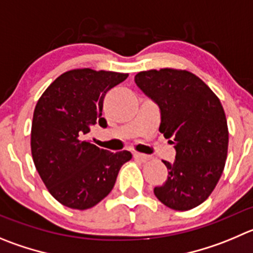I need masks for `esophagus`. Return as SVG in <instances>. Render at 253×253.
Listing matches in <instances>:
<instances>
[{"label": "esophagus", "instance_id": "obj_1", "mask_svg": "<svg viewBox=\"0 0 253 253\" xmlns=\"http://www.w3.org/2000/svg\"><path fill=\"white\" fill-rule=\"evenodd\" d=\"M133 159L138 160V161H141V162H146V161H148L151 157H150V156H147V155H143V153L134 152L133 153Z\"/></svg>", "mask_w": 253, "mask_h": 253}]
</instances>
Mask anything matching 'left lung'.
Masks as SVG:
<instances>
[{
  "label": "left lung",
  "mask_w": 253,
  "mask_h": 253,
  "mask_svg": "<svg viewBox=\"0 0 253 253\" xmlns=\"http://www.w3.org/2000/svg\"><path fill=\"white\" fill-rule=\"evenodd\" d=\"M134 82L161 111L160 132L172 138L173 164L164 161L169 176L153 192L176 211L206 201L225 169L228 128L218 97L200 77L186 70L138 72Z\"/></svg>",
  "instance_id": "8db88e82"
}]
</instances>
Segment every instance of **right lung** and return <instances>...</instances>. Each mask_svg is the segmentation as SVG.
I'll return each instance as SVG.
<instances>
[{"instance_id":"1","label":"right lung","mask_w":253,"mask_h":253,"mask_svg":"<svg viewBox=\"0 0 253 253\" xmlns=\"http://www.w3.org/2000/svg\"><path fill=\"white\" fill-rule=\"evenodd\" d=\"M128 73L77 68L62 73L42 93L35 107L31 152L48 192L63 206L87 210L113 188L131 152H108L86 140L89 127L100 124L107 91Z\"/></svg>"}]
</instances>
